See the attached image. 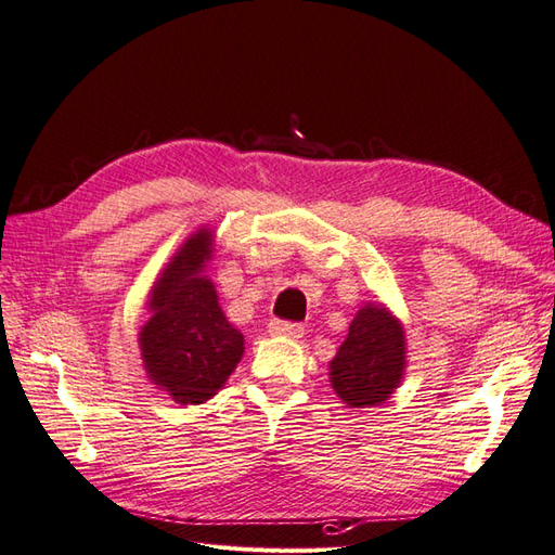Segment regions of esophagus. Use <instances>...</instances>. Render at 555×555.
Here are the masks:
<instances>
[{"label":"esophagus","mask_w":555,"mask_h":555,"mask_svg":"<svg viewBox=\"0 0 555 555\" xmlns=\"http://www.w3.org/2000/svg\"><path fill=\"white\" fill-rule=\"evenodd\" d=\"M270 336H287V339H301L304 327L299 322H285V320H273L268 324Z\"/></svg>","instance_id":"34e87169"}]
</instances>
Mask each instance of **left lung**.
<instances>
[{
  "instance_id": "left-lung-1",
  "label": "left lung",
  "mask_w": 555,
  "mask_h": 555,
  "mask_svg": "<svg viewBox=\"0 0 555 555\" xmlns=\"http://www.w3.org/2000/svg\"><path fill=\"white\" fill-rule=\"evenodd\" d=\"M404 372V332L382 306H364L330 362L332 388L350 408L382 404Z\"/></svg>"
}]
</instances>
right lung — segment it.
Segmentation results:
<instances>
[{
	"mask_svg": "<svg viewBox=\"0 0 555 555\" xmlns=\"http://www.w3.org/2000/svg\"><path fill=\"white\" fill-rule=\"evenodd\" d=\"M211 233L199 231L173 256L151 296L141 330L147 376L181 404L216 396L245 353V336L225 320L214 285L202 278Z\"/></svg>",
	"mask_w": 555,
	"mask_h": 555,
	"instance_id": "right-lung-1",
	"label": "right lung"
}]
</instances>
